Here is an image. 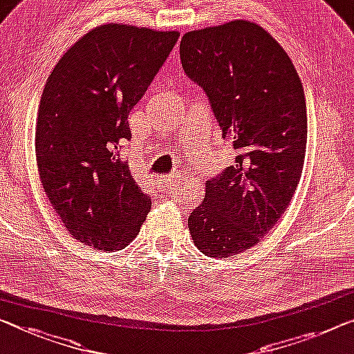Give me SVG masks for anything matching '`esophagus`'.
Returning <instances> with one entry per match:
<instances>
[{"mask_svg":"<svg viewBox=\"0 0 354 354\" xmlns=\"http://www.w3.org/2000/svg\"><path fill=\"white\" fill-rule=\"evenodd\" d=\"M176 178H178L176 175H165V176L160 178V183H162L165 187H168V186H171V184L176 181Z\"/></svg>","mask_w":354,"mask_h":354,"instance_id":"1","label":"esophagus"}]
</instances>
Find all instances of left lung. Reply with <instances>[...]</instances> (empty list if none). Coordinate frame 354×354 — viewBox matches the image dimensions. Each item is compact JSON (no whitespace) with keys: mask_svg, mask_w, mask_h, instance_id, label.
Masks as SVG:
<instances>
[{"mask_svg":"<svg viewBox=\"0 0 354 354\" xmlns=\"http://www.w3.org/2000/svg\"><path fill=\"white\" fill-rule=\"evenodd\" d=\"M179 57L236 151L235 165L207 181L189 230L205 256L230 257L259 243L297 189L307 147L304 87L283 47L250 20L187 31Z\"/></svg>","mask_w":354,"mask_h":354,"instance_id":"left-lung-1","label":"left lung"}]
</instances>
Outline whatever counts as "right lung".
Segmentation results:
<instances>
[{
  "label": "right lung",
  "instance_id": "1",
  "mask_svg": "<svg viewBox=\"0 0 354 354\" xmlns=\"http://www.w3.org/2000/svg\"><path fill=\"white\" fill-rule=\"evenodd\" d=\"M178 38V31L100 25L47 77L35 135L39 179L63 225L84 245L122 250L149 213V195L120 149L131 138V108Z\"/></svg>",
  "mask_w": 354,
  "mask_h": 354
}]
</instances>
